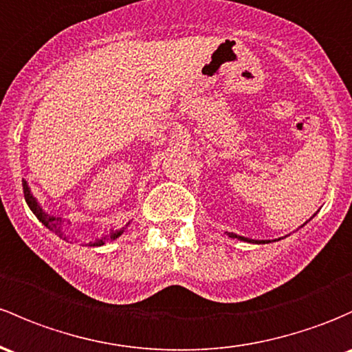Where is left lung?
<instances>
[{"instance_id":"8db88e82","label":"left lung","mask_w":352,"mask_h":352,"mask_svg":"<svg viewBox=\"0 0 352 352\" xmlns=\"http://www.w3.org/2000/svg\"><path fill=\"white\" fill-rule=\"evenodd\" d=\"M226 234L229 236V238H234L238 239V241H244V243H253V244H266V243H272V241H265V239H250V238H244V236H239V234H234V232H226Z\"/></svg>"}]
</instances>
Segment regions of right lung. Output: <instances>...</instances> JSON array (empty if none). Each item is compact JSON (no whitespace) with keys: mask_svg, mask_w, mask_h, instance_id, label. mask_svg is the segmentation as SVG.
<instances>
[{"mask_svg":"<svg viewBox=\"0 0 352 352\" xmlns=\"http://www.w3.org/2000/svg\"><path fill=\"white\" fill-rule=\"evenodd\" d=\"M23 195H25V201H27V204L30 209H32V212L35 214L36 219L40 221L43 226H45L47 229H50L52 232H55L57 236H60V238H64L65 236V226L70 224V221H65L62 219V217H55V216H50L49 212H45V210L42 209V206L38 204V201L35 199V195L32 194V190H30L27 180H23ZM129 226V223L124 226V228H120V229H109V231H106L102 236H98V238L91 239V241H86L82 243V246H102V244L109 243V241H114V239L120 238L121 234H123L124 231H126V228ZM65 239V238H64Z\"/></svg>","mask_w":352,"mask_h":352,"instance_id":"right-lung-1","label":"right lung"}]
</instances>
